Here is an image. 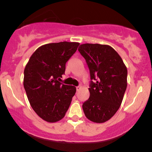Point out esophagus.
<instances>
[{
    "label": "esophagus",
    "mask_w": 152,
    "mask_h": 152,
    "mask_svg": "<svg viewBox=\"0 0 152 152\" xmlns=\"http://www.w3.org/2000/svg\"><path fill=\"white\" fill-rule=\"evenodd\" d=\"M80 89H81V86H78V87H76V90L77 91H79Z\"/></svg>",
    "instance_id": "1"
}]
</instances>
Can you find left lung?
<instances>
[{
	"instance_id": "1",
	"label": "left lung",
	"mask_w": 152,
	"mask_h": 152,
	"mask_svg": "<svg viewBox=\"0 0 152 152\" xmlns=\"http://www.w3.org/2000/svg\"><path fill=\"white\" fill-rule=\"evenodd\" d=\"M79 52L90 73L89 97L82 105L86 117L96 123L109 120L120 107L127 85V70L119 54L108 45L84 44Z\"/></svg>"
}]
</instances>
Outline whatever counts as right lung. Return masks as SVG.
Here are the masks:
<instances>
[{
	"instance_id": "obj_1",
	"label": "right lung",
	"mask_w": 152,
	"mask_h": 152,
	"mask_svg": "<svg viewBox=\"0 0 152 152\" xmlns=\"http://www.w3.org/2000/svg\"><path fill=\"white\" fill-rule=\"evenodd\" d=\"M79 45L67 41L43 45L35 51L25 66L24 88L33 109L44 121H60L71 105L76 87L59 81L65 73V63Z\"/></svg>"
}]
</instances>
